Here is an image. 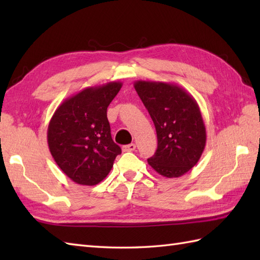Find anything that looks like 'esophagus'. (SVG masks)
<instances>
[{
	"mask_svg": "<svg viewBox=\"0 0 260 260\" xmlns=\"http://www.w3.org/2000/svg\"><path fill=\"white\" fill-rule=\"evenodd\" d=\"M135 148H136V145L132 143V144H128V145H124L123 146V151L124 152H132V151H134Z\"/></svg>",
	"mask_w": 260,
	"mask_h": 260,
	"instance_id": "1",
	"label": "esophagus"
}]
</instances>
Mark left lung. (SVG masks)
I'll return each instance as SVG.
<instances>
[{"label": "left lung", "mask_w": 260, "mask_h": 260, "mask_svg": "<svg viewBox=\"0 0 260 260\" xmlns=\"http://www.w3.org/2000/svg\"><path fill=\"white\" fill-rule=\"evenodd\" d=\"M135 90L151 115L157 150L148 164L165 178H179L200 159L207 132L197 101L183 88L162 81L137 80Z\"/></svg>", "instance_id": "obj_1"}]
</instances>
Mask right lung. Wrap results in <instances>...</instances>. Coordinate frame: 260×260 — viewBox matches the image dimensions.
Instances as JSON below:
<instances>
[{"label":"right lung","mask_w":260,"mask_h":260,"mask_svg":"<svg viewBox=\"0 0 260 260\" xmlns=\"http://www.w3.org/2000/svg\"><path fill=\"white\" fill-rule=\"evenodd\" d=\"M120 81L88 87L59 105L48 126L49 150L60 170L81 185H96L121 153L110 135L107 107Z\"/></svg>","instance_id":"obj_1"}]
</instances>
